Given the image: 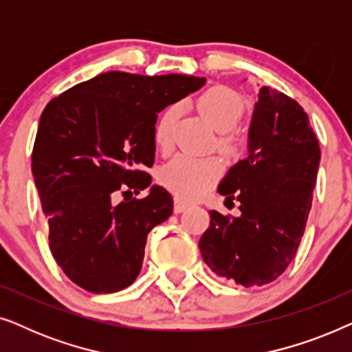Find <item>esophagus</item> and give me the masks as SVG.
Wrapping results in <instances>:
<instances>
[{
	"label": "esophagus",
	"instance_id": "34e87169",
	"mask_svg": "<svg viewBox=\"0 0 352 352\" xmlns=\"http://www.w3.org/2000/svg\"><path fill=\"white\" fill-rule=\"evenodd\" d=\"M187 206H189V204H187V201L179 199V197H175V206H173L175 213H182V211L187 210Z\"/></svg>",
	"mask_w": 352,
	"mask_h": 352
}]
</instances>
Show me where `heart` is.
Here are the masks:
<instances>
[{"label": "heart", "mask_w": 352, "mask_h": 352, "mask_svg": "<svg viewBox=\"0 0 352 352\" xmlns=\"http://www.w3.org/2000/svg\"><path fill=\"white\" fill-rule=\"evenodd\" d=\"M197 109L204 118L219 133H229L237 126L245 113V102L234 89L226 86H213L197 99ZM181 107L173 104L160 115L155 124V144L162 151H168L173 144V133ZM219 146L226 153L235 155L242 151V141L235 136L219 139ZM223 173V165L214 157H192L177 153L160 170V182L181 199L194 200L204 197Z\"/></svg>", "instance_id": "b5f03b06"}]
</instances>
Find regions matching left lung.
Returning a JSON list of instances; mask_svg holds the SVG:
<instances>
[{
	"label": "left lung",
	"instance_id": "obj_1",
	"mask_svg": "<svg viewBox=\"0 0 352 352\" xmlns=\"http://www.w3.org/2000/svg\"><path fill=\"white\" fill-rule=\"evenodd\" d=\"M320 147L295 99L263 86L248 131V157L230 168L218 192L240 201L239 216L210 211L201 258L243 287L276 280L295 258L312 205Z\"/></svg>",
	"mask_w": 352,
	"mask_h": 352
}]
</instances>
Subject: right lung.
I'll return each instance as SVG.
<instances>
[{"instance_id": "right-lung-1", "label": "right lung", "mask_w": 352, "mask_h": 352, "mask_svg": "<svg viewBox=\"0 0 352 352\" xmlns=\"http://www.w3.org/2000/svg\"><path fill=\"white\" fill-rule=\"evenodd\" d=\"M204 85L199 76L107 72L43 110L32 173L50 248L86 292H120L141 272L147 234L173 213L170 192L142 170L153 165L158 112ZM147 186L144 199H127Z\"/></svg>"}]
</instances>
